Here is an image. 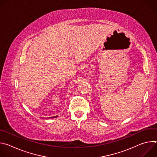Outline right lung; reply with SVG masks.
Listing matches in <instances>:
<instances>
[{
    "label": "right lung",
    "instance_id": "1",
    "mask_svg": "<svg viewBox=\"0 0 157 157\" xmlns=\"http://www.w3.org/2000/svg\"><path fill=\"white\" fill-rule=\"evenodd\" d=\"M58 117V116H54V117H50V118H55V117Z\"/></svg>",
    "mask_w": 157,
    "mask_h": 157
}]
</instances>
